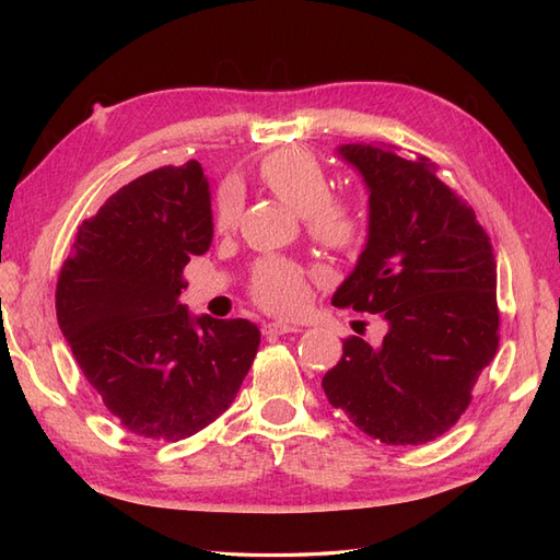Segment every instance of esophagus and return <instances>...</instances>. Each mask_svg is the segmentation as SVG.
<instances>
[{
    "mask_svg": "<svg viewBox=\"0 0 560 560\" xmlns=\"http://www.w3.org/2000/svg\"><path fill=\"white\" fill-rule=\"evenodd\" d=\"M301 331L299 325H287V322H266L264 325V336H282V334H292Z\"/></svg>",
    "mask_w": 560,
    "mask_h": 560,
    "instance_id": "esophagus-1",
    "label": "esophagus"
}]
</instances>
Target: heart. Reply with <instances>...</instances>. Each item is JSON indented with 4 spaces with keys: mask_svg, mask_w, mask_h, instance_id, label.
Instances as JSON below:
<instances>
[{
    "mask_svg": "<svg viewBox=\"0 0 560 560\" xmlns=\"http://www.w3.org/2000/svg\"><path fill=\"white\" fill-rule=\"evenodd\" d=\"M261 182L294 212L306 214V229L313 241L336 252L358 247L364 235V217L350 196H336L325 167L301 147H284L268 154L259 165ZM241 200L233 186L219 191L214 229L231 231L238 224ZM252 299L273 313H294L306 301V273L282 257H264L252 270Z\"/></svg>",
    "mask_w": 560,
    "mask_h": 560,
    "instance_id": "b5f03b06",
    "label": "heart"
}]
</instances>
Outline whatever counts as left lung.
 Listing matches in <instances>:
<instances>
[{"mask_svg": "<svg viewBox=\"0 0 560 560\" xmlns=\"http://www.w3.org/2000/svg\"><path fill=\"white\" fill-rule=\"evenodd\" d=\"M338 154L369 189V235L331 303L385 319L383 343L350 336L322 387L364 434L418 446L448 432L498 352V266L477 214L389 144H343Z\"/></svg>", "mask_w": 560, "mask_h": 560, "instance_id": "left-lung-1", "label": "left lung"}]
</instances>
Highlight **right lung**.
<instances>
[{
	"label": "right lung",
	"instance_id": "obj_1",
	"mask_svg": "<svg viewBox=\"0 0 560 560\" xmlns=\"http://www.w3.org/2000/svg\"><path fill=\"white\" fill-rule=\"evenodd\" d=\"M212 243L198 161L151 171L79 226L56 311L74 360L121 425L179 442L238 395L261 334L249 319L191 317L182 270Z\"/></svg>",
	"mask_w": 560,
	"mask_h": 560
}]
</instances>
